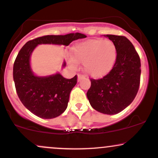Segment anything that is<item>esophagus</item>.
I'll use <instances>...</instances> for the list:
<instances>
[{
    "mask_svg": "<svg viewBox=\"0 0 158 158\" xmlns=\"http://www.w3.org/2000/svg\"><path fill=\"white\" fill-rule=\"evenodd\" d=\"M83 77H84V76L81 75V74H78V81H80Z\"/></svg>",
    "mask_w": 158,
    "mask_h": 158,
    "instance_id": "1",
    "label": "esophagus"
}]
</instances>
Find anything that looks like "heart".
I'll return each mask as SVG.
<instances>
[{
	"instance_id": "obj_1",
	"label": "heart",
	"mask_w": 158,
	"mask_h": 158,
	"mask_svg": "<svg viewBox=\"0 0 158 158\" xmlns=\"http://www.w3.org/2000/svg\"><path fill=\"white\" fill-rule=\"evenodd\" d=\"M74 61L83 62L85 71L94 78L106 76L113 68L117 60V48L110 40L90 39L76 45L72 49ZM75 61H70L72 68Z\"/></svg>"
}]
</instances>
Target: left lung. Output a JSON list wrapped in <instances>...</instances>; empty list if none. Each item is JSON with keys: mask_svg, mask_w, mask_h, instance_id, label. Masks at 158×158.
<instances>
[{"mask_svg": "<svg viewBox=\"0 0 158 158\" xmlns=\"http://www.w3.org/2000/svg\"><path fill=\"white\" fill-rule=\"evenodd\" d=\"M106 36L116 45L117 60L102 79H90L87 97L96 110L111 115L122 111L135 99L140 82L141 64L135 47L126 37Z\"/></svg>", "mask_w": 158, "mask_h": 158, "instance_id": "left-lung-1", "label": "left lung"}]
</instances>
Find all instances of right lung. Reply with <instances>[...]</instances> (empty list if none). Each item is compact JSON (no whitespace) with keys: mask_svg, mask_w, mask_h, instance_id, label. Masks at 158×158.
Returning a JSON list of instances; mask_svg holds the SVG:
<instances>
[{"mask_svg":"<svg viewBox=\"0 0 158 158\" xmlns=\"http://www.w3.org/2000/svg\"><path fill=\"white\" fill-rule=\"evenodd\" d=\"M84 34L44 35L30 40L21 49L13 65V79L20 100L37 117L55 118L66 110L71 90L77 83V76L65 79L59 73L46 77H36L32 72L30 58L38 44H53L68 46L73 41L86 38ZM63 66H65L64 63Z\"/></svg>","mask_w":158,"mask_h":158,"instance_id":"obj_1","label":"right lung"}]
</instances>
